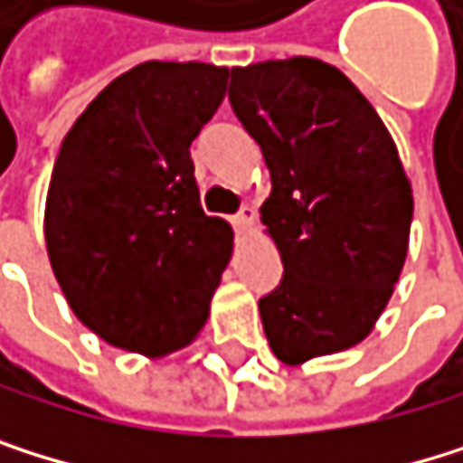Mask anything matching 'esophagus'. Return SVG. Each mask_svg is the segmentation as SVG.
<instances>
[{
  "label": "esophagus",
  "instance_id": "34e87169",
  "mask_svg": "<svg viewBox=\"0 0 463 463\" xmlns=\"http://www.w3.org/2000/svg\"><path fill=\"white\" fill-rule=\"evenodd\" d=\"M250 223H253V210H250V206H242V210H240L237 215H232V226H234L237 232H245Z\"/></svg>",
  "mask_w": 463,
  "mask_h": 463
}]
</instances>
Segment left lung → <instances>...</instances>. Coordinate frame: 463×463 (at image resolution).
Masks as SVG:
<instances>
[{
    "instance_id": "1",
    "label": "left lung",
    "mask_w": 463,
    "mask_h": 463,
    "mask_svg": "<svg viewBox=\"0 0 463 463\" xmlns=\"http://www.w3.org/2000/svg\"><path fill=\"white\" fill-rule=\"evenodd\" d=\"M232 109L270 171L262 203L284 276L260 298L284 364L362 342L398 284L414 215L411 184L359 88L315 57L232 68Z\"/></svg>"
}]
</instances>
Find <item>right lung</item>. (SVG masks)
<instances>
[{"mask_svg": "<svg viewBox=\"0 0 463 463\" xmlns=\"http://www.w3.org/2000/svg\"><path fill=\"white\" fill-rule=\"evenodd\" d=\"M229 68L140 62L65 135L46 195V248L74 315L115 348L165 356L210 315L232 226L201 210L190 146Z\"/></svg>", "mask_w": 463, "mask_h": 463, "instance_id": "right-lung-1", "label": "right lung"}]
</instances>
